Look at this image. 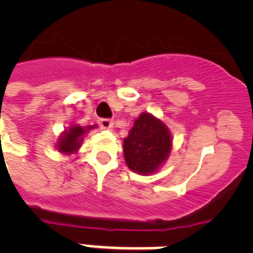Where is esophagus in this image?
I'll list each match as a JSON object with an SVG mask.
<instances>
[{
    "label": "esophagus",
    "instance_id": "esophagus-1",
    "mask_svg": "<svg viewBox=\"0 0 253 253\" xmlns=\"http://www.w3.org/2000/svg\"><path fill=\"white\" fill-rule=\"evenodd\" d=\"M98 123H99V126L102 127V128H111V127H113V122H111L110 119L101 118L98 119Z\"/></svg>",
    "mask_w": 253,
    "mask_h": 253
}]
</instances>
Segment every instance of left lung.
<instances>
[{"label": "left lung", "mask_w": 253, "mask_h": 253, "mask_svg": "<svg viewBox=\"0 0 253 253\" xmlns=\"http://www.w3.org/2000/svg\"><path fill=\"white\" fill-rule=\"evenodd\" d=\"M172 150V135L167 125L150 113H142L123 139L127 167L135 173L148 176L158 172Z\"/></svg>", "instance_id": "left-lung-1"}]
</instances>
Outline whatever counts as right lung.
<instances>
[{"instance_id":"add662e5","label":"right lung","mask_w":253,"mask_h":253,"mask_svg":"<svg viewBox=\"0 0 253 253\" xmlns=\"http://www.w3.org/2000/svg\"><path fill=\"white\" fill-rule=\"evenodd\" d=\"M94 126H79V125H71V126L64 130L60 134L59 139H57L56 148L60 154L64 155H73L76 154L79 148L83 144V140H84V136L89 132L90 130H93Z\"/></svg>"}]
</instances>
